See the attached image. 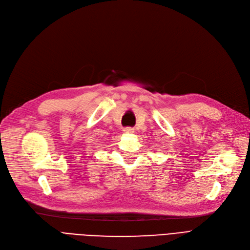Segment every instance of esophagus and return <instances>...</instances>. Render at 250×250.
<instances>
[{"mask_svg": "<svg viewBox=\"0 0 250 250\" xmlns=\"http://www.w3.org/2000/svg\"><path fill=\"white\" fill-rule=\"evenodd\" d=\"M124 132L125 134H132V133H134V128L130 127V126H126V127L124 128Z\"/></svg>", "mask_w": 250, "mask_h": 250, "instance_id": "obj_1", "label": "esophagus"}]
</instances>
